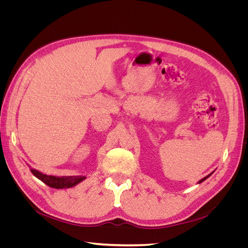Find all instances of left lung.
Wrapping results in <instances>:
<instances>
[{"instance_id":"8db88e82","label":"left lung","mask_w":248,"mask_h":248,"mask_svg":"<svg viewBox=\"0 0 248 248\" xmlns=\"http://www.w3.org/2000/svg\"><path fill=\"white\" fill-rule=\"evenodd\" d=\"M211 175H212V172H211V174H209V175H208V176H206V177H205V178H202V180H200V181H199V182H198V183H202V181H205V180H206V179H207V178H209V177H210V176H211Z\"/></svg>"}]
</instances>
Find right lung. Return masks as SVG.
I'll return each mask as SVG.
<instances>
[{"mask_svg":"<svg viewBox=\"0 0 248 248\" xmlns=\"http://www.w3.org/2000/svg\"><path fill=\"white\" fill-rule=\"evenodd\" d=\"M32 174L38 178L43 183H46L51 188L56 189H63V188H70L84 181L86 176H63V177H57V176H49L43 172L37 170L35 169H31Z\"/></svg>","mask_w":248,"mask_h":248,"instance_id":"right-lung-1","label":"right lung"}]
</instances>
